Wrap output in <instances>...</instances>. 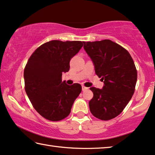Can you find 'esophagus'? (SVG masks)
<instances>
[{"instance_id": "obj_1", "label": "esophagus", "mask_w": 155, "mask_h": 155, "mask_svg": "<svg viewBox=\"0 0 155 155\" xmlns=\"http://www.w3.org/2000/svg\"><path fill=\"white\" fill-rule=\"evenodd\" d=\"M82 91H85V90L88 89V88H87V87H86L85 86L82 85Z\"/></svg>"}]
</instances>
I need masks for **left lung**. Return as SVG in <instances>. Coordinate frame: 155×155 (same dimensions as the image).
<instances>
[{
    "instance_id": "left-lung-1",
    "label": "left lung",
    "mask_w": 155,
    "mask_h": 155,
    "mask_svg": "<svg viewBox=\"0 0 155 155\" xmlns=\"http://www.w3.org/2000/svg\"><path fill=\"white\" fill-rule=\"evenodd\" d=\"M84 44L96 74L104 81L102 89L90 88L94 93L90 111L100 120H111L122 112L134 94L137 80L134 62L127 50L109 39Z\"/></svg>"
}]
</instances>
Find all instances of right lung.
<instances>
[{"instance_id": "1", "label": "right lung", "mask_w": 155, "mask_h": 155, "mask_svg": "<svg viewBox=\"0 0 155 155\" xmlns=\"http://www.w3.org/2000/svg\"><path fill=\"white\" fill-rule=\"evenodd\" d=\"M84 41L53 40L42 44L30 57L24 69L25 90L33 107L44 118L59 121L67 117L82 91L78 83L61 80L70 60Z\"/></svg>"}]
</instances>
